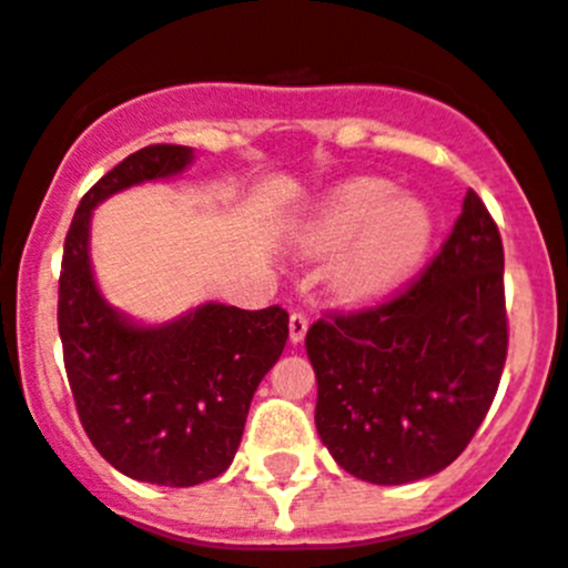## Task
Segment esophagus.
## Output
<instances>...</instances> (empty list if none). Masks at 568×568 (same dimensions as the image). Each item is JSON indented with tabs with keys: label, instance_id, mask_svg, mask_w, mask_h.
I'll use <instances>...</instances> for the list:
<instances>
[{
	"label": "esophagus",
	"instance_id": "34e87169",
	"mask_svg": "<svg viewBox=\"0 0 568 568\" xmlns=\"http://www.w3.org/2000/svg\"><path fill=\"white\" fill-rule=\"evenodd\" d=\"M310 329V318L304 313H293L290 315V341L293 344H301L304 341V335H307Z\"/></svg>",
	"mask_w": 568,
	"mask_h": 568
}]
</instances>
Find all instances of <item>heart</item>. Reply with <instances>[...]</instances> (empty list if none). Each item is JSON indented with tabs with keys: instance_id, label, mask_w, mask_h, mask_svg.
<instances>
[{
	"instance_id": "1",
	"label": "heart",
	"mask_w": 568,
	"mask_h": 568,
	"mask_svg": "<svg viewBox=\"0 0 568 568\" xmlns=\"http://www.w3.org/2000/svg\"><path fill=\"white\" fill-rule=\"evenodd\" d=\"M433 241V210L413 195H395L393 184L378 179L341 187L298 233L307 255L338 253L329 278L344 301L393 293L424 264Z\"/></svg>"
}]
</instances>
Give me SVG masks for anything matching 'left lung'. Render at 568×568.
<instances>
[{
    "instance_id": "obj_1",
    "label": "left lung",
    "mask_w": 568,
    "mask_h": 568,
    "mask_svg": "<svg viewBox=\"0 0 568 568\" xmlns=\"http://www.w3.org/2000/svg\"><path fill=\"white\" fill-rule=\"evenodd\" d=\"M315 426L341 469L398 486L446 469L489 413L504 373V244L469 190L420 281L381 307L315 321Z\"/></svg>"
}]
</instances>
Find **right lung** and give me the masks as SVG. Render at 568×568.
Segmentation results:
<instances>
[{"label":"right lung","instance_id":"1","mask_svg":"<svg viewBox=\"0 0 568 568\" xmlns=\"http://www.w3.org/2000/svg\"><path fill=\"white\" fill-rule=\"evenodd\" d=\"M190 162L193 148L150 144L104 173L79 202L59 275L64 369L84 433L110 466L155 486L204 484L233 464L250 400L290 335L281 307L207 301L150 327L104 301L90 267L93 207Z\"/></svg>","mask_w":568,"mask_h":568}]
</instances>
